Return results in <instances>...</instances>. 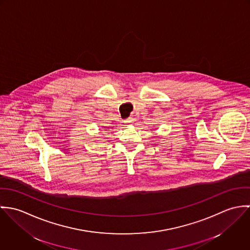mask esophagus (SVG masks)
I'll use <instances>...</instances> for the list:
<instances>
[{"mask_svg": "<svg viewBox=\"0 0 250 250\" xmlns=\"http://www.w3.org/2000/svg\"><path fill=\"white\" fill-rule=\"evenodd\" d=\"M124 122H125L126 124H131V123L133 122V118H132V117H129V118H127Z\"/></svg>", "mask_w": 250, "mask_h": 250, "instance_id": "esophagus-1", "label": "esophagus"}]
</instances>
